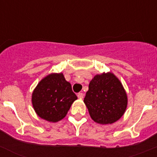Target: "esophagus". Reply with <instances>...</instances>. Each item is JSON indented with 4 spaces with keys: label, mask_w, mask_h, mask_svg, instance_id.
Here are the masks:
<instances>
[{
    "label": "esophagus",
    "mask_w": 157,
    "mask_h": 157,
    "mask_svg": "<svg viewBox=\"0 0 157 157\" xmlns=\"http://www.w3.org/2000/svg\"><path fill=\"white\" fill-rule=\"evenodd\" d=\"M78 98H79V99H82V98H84V94H83L82 93H78Z\"/></svg>",
    "instance_id": "esophagus-1"
}]
</instances>
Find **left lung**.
<instances>
[{
    "label": "left lung",
    "mask_w": 157,
    "mask_h": 157,
    "mask_svg": "<svg viewBox=\"0 0 157 157\" xmlns=\"http://www.w3.org/2000/svg\"><path fill=\"white\" fill-rule=\"evenodd\" d=\"M84 103L94 121L111 124L122 117L127 97L122 83L112 73L97 75L89 84Z\"/></svg>",
    "instance_id": "1"
}]
</instances>
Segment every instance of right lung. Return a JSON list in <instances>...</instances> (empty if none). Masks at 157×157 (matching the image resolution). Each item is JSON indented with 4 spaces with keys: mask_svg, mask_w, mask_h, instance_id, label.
I'll return each instance as SVG.
<instances>
[{
    "mask_svg": "<svg viewBox=\"0 0 157 157\" xmlns=\"http://www.w3.org/2000/svg\"><path fill=\"white\" fill-rule=\"evenodd\" d=\"M76 99L77 96L62 73L44 78L32 94V104L37 116L52 123L63 119Z\"/></svg>",
    "mask_w": 157,
    "mask_h": 157,
    "instance_id": "1",
    "label": "right lung"
}]
</instances>
